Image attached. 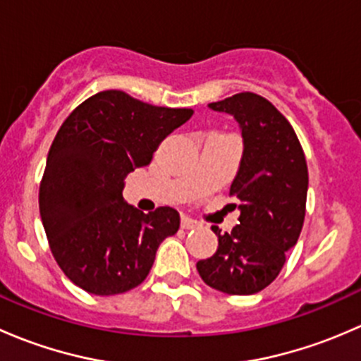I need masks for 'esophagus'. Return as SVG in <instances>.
Segmentation results:
<instances>
[{
    "label": "esophagus",
    "mask_w": 361,
    "mask_h": 361,
    "mask_svg": "<svg viewBox=\"0 0 361 361\" xmlns=\"http://www.w3.org/2000/svg\"><path fill=\"white\" fill-rule=\"evenodd\" d=\"M197 221L195 220H192V218H188V216H183L181 218V228H185V231H190V228H195L197 227Z\"/></svg>",
    "instance_id": "34e87169"
}]
</instances>
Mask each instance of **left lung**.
I'll use <instances>...</instances> for the list:
<instances>
[{"label": "left lung", "instance_id": "1", "mask_svg": "<svg viewBox=\"0 0 361 361\" xmlns=\"http://www.w3.org/2000/svg\"><path fill=\"white\" fill-rule=\"evenodd\" d=\"M214 111L234 116L243 134V159L231 185L239 201L232 232L213 227L218 250L197 262L207 286L228 295H253L271 285L297 245L305 216L307 164L297 134L274 104L253 92L218 103Z\"/></svg>", "mask_w": 361, "mask_h": 361}]
</instances>
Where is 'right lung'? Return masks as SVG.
<instances>
[{"label":"right lung","mask_w":361,"mask_h":361,"mask_svg":"<svg viewBox=\"0 0 361 361\" xmlns=\"http://www.w3.org/2000/svg\"><path fill=\"white\" fill-rule=\"evenodd\" d=\"M194 110L103 90L69 113L49 150L39 214L54 258L85 292L116 295L147 279L160 243L180 228L173 207L145 214L122 197L123 180L150 164Z\"/></svg>","instance_id":"obj_1"}]
</instances>
